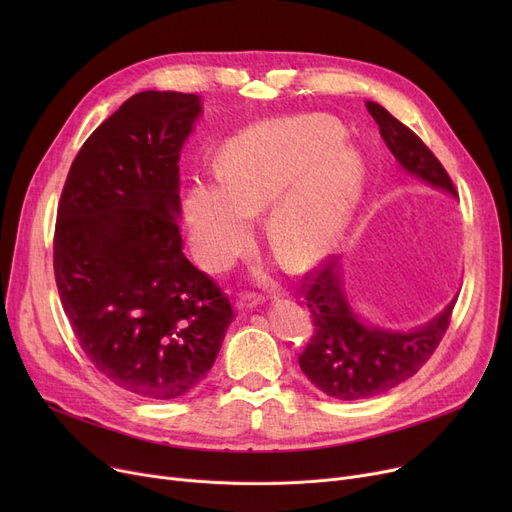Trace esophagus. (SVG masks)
I'll list each match as a JSON object with an SVG mask.
<instances>
[{"label": "esophagus", "mask_w": 512, "mask_h": 512, "mask_svg": "<svg viewBox=\"0 0 512 512\" xmlns=\"http://www.w3.org/2000/svg\"><path fill=\"white\" fill-rule=\"evenodd\" d=\"M263 301H265V297L259 292H242L240 299H238V307L240 309H253V307L261 305Z\"/></svg>", "instance_id": "34e87169"}]
</instances>
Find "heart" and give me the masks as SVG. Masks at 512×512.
<instances>
[{
  "label": "heart",
  "mask_w": 512,
  "mask_h": 512,
  "mask_svg": "<svg viewBox=\"0 0 512 512\" xmlns=\"http://www.w3.org/2000/svg\"><path fill=\"white\" fill-rule=\"evenodd\" d=\"M342 128L328 116L263 122L230 139L220 176H199L184 199L197 257L224 270L253 240V213L267 207V238L290 265L324 255L357 205L363 164L340 145Z\"/></svg>",
  "instance_id": "heart-1"
}]
</instances>
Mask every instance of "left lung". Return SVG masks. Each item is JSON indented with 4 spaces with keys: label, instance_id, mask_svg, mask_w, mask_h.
<instances>
[{
    "label": "left lung",
    "instance_id": "obj_1",
    "mask_svg": "<svg viewBox=\"0 0 512 512\" xmlns=\"http://www.w3.org/2000/svg\"><path fill=\"white\" fill-rule=\"evenodd\" d=\"M382 139L411 174L456 195V188L417 134L380 103L367 101ZM301 292L313 317V336L299 355L303 373L321 392L338 400L378 396L402 384L429 361L442 342L454 303L417 332H388L363 326L342 292L338 257H324L303 276Z\"/></svg>",
    "mask_w": 512,
    "mask_h": 512
}]
</instances>
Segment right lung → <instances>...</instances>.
Returning a JSON list of instances; mask_svg holds the SVG:
<instances>
[{
	"label": "right lung",
	"instance_id": "add662e5",
	"mask_svg": "<svg viewBox=\"0 0 512 512\" xmlns=\"http://www.w3.org/2000/svg\"><path fill=\"white\" fill-rule=\"evenodd\" d=\"M193 93L126 99L76 153L58 203L53 274L87 359L118 388L170 400L197 388L234 319L182 253L178 159Z\"/></svg>",
	"mask_w": 512,
	"mask_h": 512
}]
</instances>
